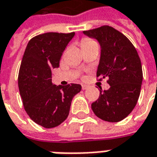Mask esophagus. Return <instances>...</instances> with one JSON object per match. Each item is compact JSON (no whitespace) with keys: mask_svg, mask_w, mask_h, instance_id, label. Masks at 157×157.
Returning <instances> with one entry per match:
<instances>
[{"mask_svg":"<svg viewBox=\"0 0 157 157\" xmlns=\"http://www.w3.org/2000/svg\"><path fill=\"white\" fill-rule=\"evenodd\" d=\"M82 90H86V89L87 88V86H86V85H82Z\"/></svg>","mask_w":157,"mask_h":157,"instance_id":"obj_1","label":"esophagus"}]
</instances>
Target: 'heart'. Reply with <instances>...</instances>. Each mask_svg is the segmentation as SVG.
Masks as SVG:
<instances>
[{
  "label": "heart",
  "mask_w": 157,
  "mask_h": 157,
  "mask_svg": "<svg viewBox=\"0 0 157 157\" xmlns=\"http://www.w3.org/2000/svg\"><path fill=\"white\" fill-rule=\"evenodd\" d=\"M82 48H88V47H98V42L91 38H84L82 40Z\"/></svg>",
  "instance_id": "b5f03b06"
}]
</instances>
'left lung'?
<instances>
[{
	"label": "left lung",
	"instance_id": "left-lung-1",
	"mask_svg": "<svg viewBox=\"0 0 157 157\" xmlns=\"http://www.w3.org/2000/svg\"><path fill=\"white\" fill-rule=\"evenodd\" d=\"M101 46V57L97 71L99 81L108 78L109 90L102 91L92 109L104 121L119 122L135 109L140 94L143 72L140 59L135 46L125 35L105 25L83 31Z\"/></svg>",
	"mask_w": 157,
	"mask_h": 157
}]
</instances>
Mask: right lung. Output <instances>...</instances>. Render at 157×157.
Instances as JSON below:
<instances>
[{
  "instance_id": "obj_1",
  "label": "right lung",
  "mask_w": 157,
  "mask_h": 157,
  "mask_svg": "<svg viewBox=\"0 0 157 157\" xmlns=\"http://www.w3.org/2000/svg\"><path fill=\"white\" fill-rule=\"evenodd\" d=\"M75 33H46L33 37L27 45L18 74V87L25 111L33 121L47 128L67 118L79 84L52 83V68L59 65L62 53Z\"/></svg>"
}]
</instances>
